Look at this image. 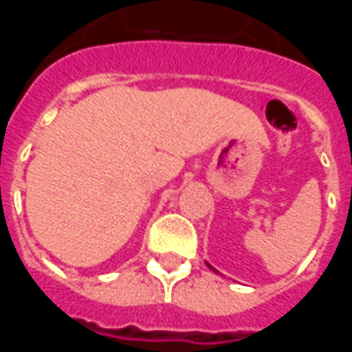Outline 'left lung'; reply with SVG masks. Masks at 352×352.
I'll return each instance as SVG.
<instances>
[{
  "label": "left lung",
  "instance_id": "obj_1",
  "mask_svg": "<svg viewBox=\"0 0 352 352\" xmlns=\"http://www.w3.org/2000/svg\"><path fill=\"white\" fill-rule=\"evenodd\" d=\"M207 265H209V264H207ZM209 267H211V270H213V272H217V270H214V267H213V265H209Z\"/></svg>",
  "mask_w": 352,
  "mask_h": 352
}]
</instances>
